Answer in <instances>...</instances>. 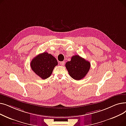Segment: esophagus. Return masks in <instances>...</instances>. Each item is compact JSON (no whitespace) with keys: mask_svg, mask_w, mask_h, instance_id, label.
<instances>
[{"mask_svg":"<svg viewBox=\"0 0 126 126\" xmlns=\"http://www.w3.org/2000/svg\"><path fill=\"white\" fill-rule=\"evenodd\" d=\"M60 64H61V66H63V65H64V64H65V61L60 62Z\"/></svg>","mask_w":126,"mask_h":126,"instance_id":"1","label":"esophagus"}]
</instances>
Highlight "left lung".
<instances>
[{
  "mask_svg": "<svg viewBox=\"0 0 126 126\" xmlns=\"http://www.w3.org/2000/svg\"><path fill=\"white\" fill-rule=\"evenodd\" d=\"M70 76L76 80H80L84 78L89 71L90 63L79 55L73 56L71 60L65 64Z\"/></svg>",
  "mask_w": 126,
  "mask_h": 126,
  "instance_id": "obj_1",
  "label": "left lung"
}]
</instances>
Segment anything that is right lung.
Returning a JSON list of instances; mask_svg holds the SVG:
<instances>
[{
    "instance_id": "obj_1",
    "label": "right lung",
    "mask_w": 126,
    "mask_h": 126,
    "mask_svg": "<svg viewBox=\"0 0 126 126\" xmlns=\"http://www.w3.org/2000/svg\"><path fill=\"white\" fill-rule=\"evenodd\" d=\"M58 65L56 59L47 52L40 54L32 60L31 68L42 79L49 78L55 67Z\"/></svg>"
}]
</instances>
